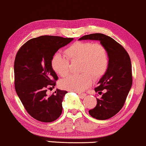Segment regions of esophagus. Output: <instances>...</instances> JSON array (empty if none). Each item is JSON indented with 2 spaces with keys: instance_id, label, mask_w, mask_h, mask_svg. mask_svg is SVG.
Wrapping results in <instances>:
<instances>
[{
  "instance_id": "1",
  "label": "esophagus",
  "mask_w": 146,
  "mask_h": 146,
  "mask_svg": "<svg viewBox=\"0 0 146 146\" xmlns=\"http://www.w3.org/2000/svg\"><path fill=\"white\" fill-rule=\"evenodd\" d=\"M78 94L81 99H83V98H85V96H86V94H85V93H82V94H81V93H78Z\"/></svg>"
}]
</instances>
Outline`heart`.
<instances>
[{
  "instance_id": "heart-1",
  "label": "heart",
  "mask_w": 146,
  "mask_h": 146,
  "mask_svg": "<svg viewBox=\"0 0 146 146\" xmlns=\"http://www.w3.org/2000/svg\"><path fill=\"white\" fill-rule=\"evenodd\" d=\"M66 57L54 54L51 65L54 71L62 77L70 72V64L80 62L78 70L81 74L70 75L60 81V86L70 91H84L94 80L100 79L107 72L109 66V54L106 47L99 42L76 41L65 50Z\"/></svg>"
}]
</instances>
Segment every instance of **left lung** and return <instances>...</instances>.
<instances>
[{"instance_id":"1","label":"left lung","mask_w":146,"mask_h":146,"mask_svg":"<svg viewBox=\"0 0 146 146\" xmlns=\"http://www.w3.org/2000/svg\"><path fill=\"white\" fill-rule=\"evenodd\" d=\"M99 40L107 49L109 54V66L107 72L94 88L99 94L105 92L94 108L90 110L91 117L99 120L112 117L121 110L132 84V65L130 56L121 45L112 38L104 34L85 35L79 40Z\"/></svg>"}]
</instances>
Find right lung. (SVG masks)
Listing matches in <instances>:
<instances>
[{"instance_id": "1", "label": "right lung", "mask_w": 146, "mask_h": 146, "mask_svg": "<svg viewBox=\"0 0 146 146\" xmlns=\"http://www.w3.org/2000/svg\"><path fill=\"white\" fill-rule=\"evenodd\" d=\"M72 40L41 36L26 42L16 54L14 68L16 92L26 111L39 121L52 122L61 114L62 101L67 91L57 89L50 96L46 94L58 80L51 59L60 47Z\"/></svg>"}]
</instances>
